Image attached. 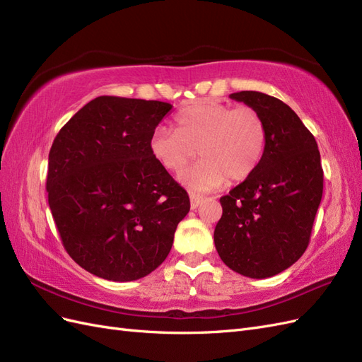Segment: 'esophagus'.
Masks as SVG:
<instances>
[{
	"label": "esophagus",
	"mask_w": 362,
	"mask_h": 362,
	"mask_svg": "<svg viewBox=\"0 0 362 362\" xmlns=\"http://www.w3.org/2000/svg\"><path fill=\"white\" fill-rule=\"evenodd\" d=\"M202 201H204L202 196L192 193V194H190V206H192V210H194V208H198V206H199V204H201Z\"/></svg>",
	"instance_id": "34e87169"
}]
</instances>
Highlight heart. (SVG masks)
Here are the masks:
<instances>
[{
	"label": "heart",
	"instance_id": "heart-1",
	"mask_svg": "<svg viewBox=\"0 0 362 362\" xmlns=\"http://www.w3.org/2000/svg\"><path fill=\"white\" fill-rule=\"evenodd\" d=\"M266 144L264 120L254 108L199 103L175 116V129H156L149 146L164 169L177 173L199 149L202 160L182 172L181 181L192 190L206 192L226 180L249 178L264 156Z\"/></svg>",
	"mask_w": 362,
	"mask_h": 362
}]
</instances>
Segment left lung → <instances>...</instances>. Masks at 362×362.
Returning <instances> with one entry per match:
<instances>
[{"label":"left lung","instance_id":"obj_1","mask_svg":"<svg viewBox=\"0 0 362 362\" xmlns=\"http://www.w3.org/2000/svg\"><path fill=\"white\" fill-rule=\"evenodd\" d=\"M231 100L264 120L267 144L255 172L222 196L214 245L225 264L247 278L288 269L308 247L323 194L317 141L299 116L275 96L243 90Z\"/></svg>","mask_w":362,"mask_h":362}]
</instances>
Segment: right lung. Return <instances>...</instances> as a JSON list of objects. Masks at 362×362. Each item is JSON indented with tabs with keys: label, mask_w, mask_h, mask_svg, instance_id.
I'll return each mask as SVG.
<instances>
[{
	"label": "right lung",
	"mask_w": 362,
	"mask_h": 362,
	"mask_svg": "<svg viewBox=\"0 0 362 362\" xmlns=\"http://www.w3.org/2000/svg\"><path fill=\"white\" fill-rule=\"evenodd\" d=\"M170 108L98 96L52 141L48 204L64 249L92 275L136 281L169 255L190 199L149 144Z\"/></svg>",
	"instance_id": "add662e5"
}]
</instances>
